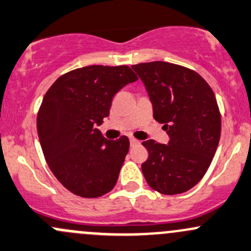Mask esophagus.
I'll list each match as a JSON object with an SVG mask.
<instances>
[{
  "label": "esophagus",
  "instance_id": "1",
  "mask_svg": "<svg viewBox=\"0 0 251 251\" xmlns=\"http://www.w3.org/2000/svg\"><path fill=\"white\" fill-rule=\"evenodd\" d=\"M130 145L131 146H136V145H140L139 140L134 139V137H130Z\"/></svg>",
  "mask_w": 251,
  "mask_h": 251
}]
</instances>
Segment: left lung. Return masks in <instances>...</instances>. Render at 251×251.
Masks as SVG:
<instances>
[{"label": "left lung", "mask_w": 251, "mask_h": 251, "mask_svg": "<svg viewBox=\"0 0 251 251\" xmlns=\"http://www.w3.org/2000/svg\"><path fill=\"white\" fill-rule=\"evenodd\" d=\"M153 106V117L163 123L168 145L142 142L148 159L142 174L152 189L175 195L200 182L217 151L222 118L209 85L196 72L168 62L131 66Z\"/></svg>", "instance_id": "obj_1"}]
</instances>
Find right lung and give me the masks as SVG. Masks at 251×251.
<instances>
[{
  "label": "right lung",
  "mask_w": 251,
  "mask_h": 251,
  "mask_svg": "<svg viewBox=\"0 0 251 251\" xmlns=\"http://www.w3.org/2000/svg\"><path fill=\"white\" fill-rule=\"evenodd\" d=\"M136 80L128 66H88L62 75L43 98L40 146L56 178L75 195L99 198L115 187L129 140H107L96 126L109 116L115 94Z\"/></svg>",
  "instance_id": "1"
}]
</instances>
